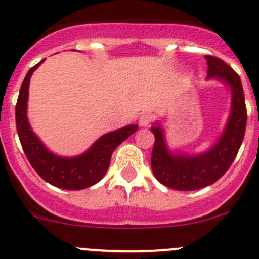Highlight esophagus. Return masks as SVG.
Returning a JSON list of instances; mask_svg holds the SVG:
<instances>
[{"label":"esophagus","mask_w":259,"mask_h":259,"mask_svg":"<svg viewBox=\"0 0 259 259\" xmlns=\"http://www.w3.org/2000/svg\"><path fill=\"white\" fill-rule=\"evenodd\" d=\"M153 120H154L153 114H151V112H144V114L140 116V120H139V123H140L141 127H147V125L151 124Z\"/></svg>","instance_id":"esophagus-1"}]
</instances>
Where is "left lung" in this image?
I'll return each mask as SVG.
<instances>
[{"label": "left lung", "instance_id": "obj_1", "mask_svg": "<svg viewBox=\"0 0 259 259\" xmlns=\"http://www.w3.org/2000/svg\"><path fill=\"white\" fill-rule=\"evenodd\" d=\"M208 77L222 79L231 86L232 112L224 134L208 152L200 156L171 154L167 151L163 134L158 125L152 127L154 145L152 170L162 185L180 191H193L215 183L235 161L244 140L246 128V105L240 76L227 63L216 56L205 55Z\"/></svg>", "mask_w": 259, "mask_h": 259}]
</instances>
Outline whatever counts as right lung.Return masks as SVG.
Masks as SVG:
<instances>
[{"mask_svg": "<svg viewBox=\"0 0 259 259\" xmlns=\"http://www.w3.org/2000/svg\"><path fill=\"white\" fill-rule=\"evenodd\" d=\"M43 61L41 60L28 70L19 90L18 101L15 105V124L19 141L31 166L46 182L64 190L86 189L96 185L105 177L115 148L130 138L138 130V125H127L103 135L82 156L64 158L51 153L31 131L26 115L31 74Z\"/></svg>", "mask_w": 259, "mask_h": 259, "instance_id": "right-lung-1", "label": "right lung"}]
</instances>
